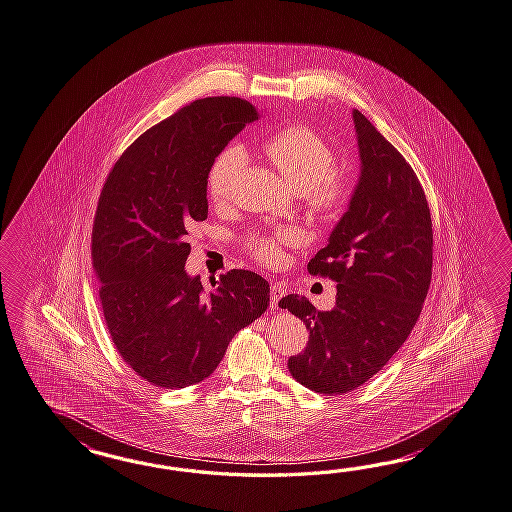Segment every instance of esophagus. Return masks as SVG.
<instances>
[{"label": "esophagus", "mask_w": 512, "mask_h": 512, "mask_svg": "<svg viewBox=\"0 0 512 512\" xmlns=\"http://www.w3.org/2000/svg\"><path fill=\"white\" fill-rule=\"evenodd\" d=\"M287 292V288L283 287L281 283H272L270 285V300H272V307H277L279 300L283 298V294Z\"/></svg>", "instance_id": "esophagus-1"}]
</instances>
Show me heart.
Instances as JSON below:
<instances>
[{
  "mask_svg": "<svg viewBox=\"0 0 512 512\" xmlns=\"http://www.w3.org/2000/svg\"><path fill=\"white\" fill-rule=\"evenodd\" d=\"M262 151L300 194L303 207L312 222L327 224L338 218L353 196L349 175L335 163V150L322 135L307 125H287L275 129L262 142ZM246 161L244 151L227 146L220 151L207 172V194L214 205L231 200L235 179ZM300 240L294 229H272L251 233L246 246L251 257L264 266H279L285 251Z\"/></svg>",
  "mask_w": 512,
  "mask_h": 512,
  "instance_id": "obj_1",
  "label": "heart"
}]
</instances>
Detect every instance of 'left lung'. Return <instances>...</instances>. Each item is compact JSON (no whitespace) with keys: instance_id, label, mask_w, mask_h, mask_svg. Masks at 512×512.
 <instances>
[{"instance_id":"1","label":"left lung","mask_w":512,"mask_h":512,"mask_svg":"<svg viewBox=\"0 0 512 512\" xmlns=\"http://www.w3.org/2000/svg\"><path fill=\"white\" fill-rule=\"evenodd\" d=\"M361 179L329 244L309 274L337 283V305L318 311L288 294L281 309L309 329L307 348L288 372L320 394H346L374 377L411 335L433 270V224L411 164L372 122L353 111Z\"/></svg>"}]
</instances>
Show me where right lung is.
<instances>
[{
    "label": "right lung",
    "mask_w": 512,
    "mask_h": 512,
    "mask_svg": "<svg viewBox=\"0 0 512 512\" xmlns=\"http://www.w3.org/2000/svg\"><path fill=\"white\" fill-rule=\"evenodd\" d=\"M259 118L235 96L192 101L144 131L101 188L90 253L103 318L125 364L155 387L209 377L270 305L268 281L250 270L220 275L209 294L185 272L188 231L209 212V166Z\"/></svg>",
    "instance_id": "right-lung-1"
}]
</instances>
